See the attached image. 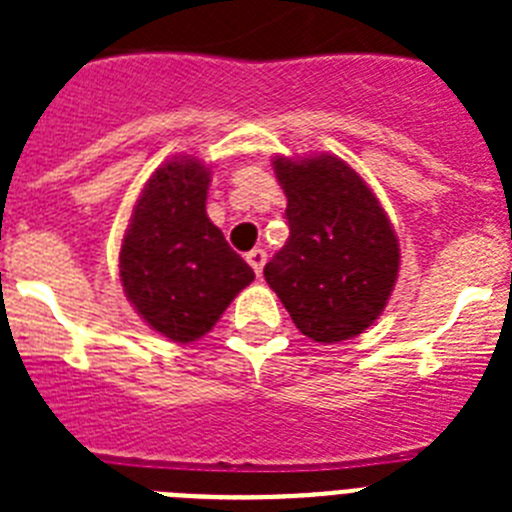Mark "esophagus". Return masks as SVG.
I'll use <instances>...</instances> for the list:
<instances>
[{
  "mask_svg": "<svg viewBox=\"0 0 512 512\" xmlns=\"http://www.w3.org/2000/svg\"><path fill=\"white\" fill-rule=\"evenodd\" d=\"M246 261L251 264V269L256 271V277H261V271H264L266 264V251L264 248H253V251L246 253Z\"/></svg>",
  "mask_w": 512,
  "mask_h": 512,
  "instance_id": "1",
  "label": "esophagus"
}]
</instances>
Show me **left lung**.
Segmentation results:
<instances>
[{
    "label": "left lung",
    "mask_w": 512,
    "mask_h": 512,
    "mask_svg": "<svg viewBox=\"0 0 512 512\" xmlns=\"http://www.w3.org/2000/svg\"><path fill=\"white\" fill-rule=\"evenodd\" d=\"M289 238L264 266L302 336L338 343L364 333L395 289L400 246L366 182L336 156L274 158Z\"/></svg>",
    "instance_id": "8db88e82"
}]
</instances>
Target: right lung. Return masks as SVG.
Segmentation results:
<instances>
[{"label":"right lung","instance_id":"1","mask_svg":"<svg viewBox=\"0 0 512 512\" xmlns=\"http://www.w3.org/2000/svg\"><path fill=\"white\" fill-rule=\"evenodd\" d=\"M210 169L182 156L140 192L120 248V282L138 315L176 343L197 341L253 282V269L207 217Z\"/></svg>","mask_w":512,"mask_h":512}]
</instances>
